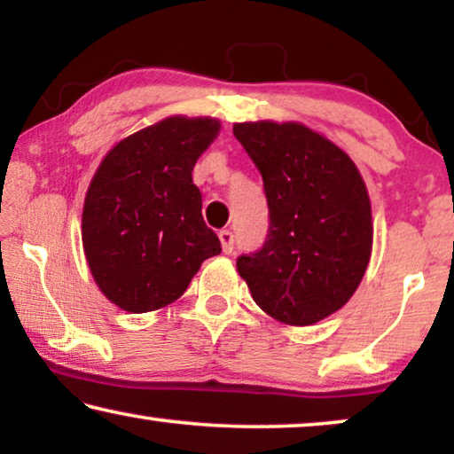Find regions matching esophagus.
Here are the masks:
<instances>
[{
  "label": "esophagus",
  "mask_w": 454,
  "mask_h": 454,
  "mask_svg": "<svg viewBox=\"0 0 454 454\" xmlns=\"http://www.w3.org/2000/svg\"><path fill=\"white\" fill-rule=\"evenodd\" d=\"M219 239H221L223 252L231 254V252H233V244H235V235H233V231H229V229H223V231H219Z\"/></svg>",
  "instance_id": "obj_1"
}]
</instances>
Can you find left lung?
Wrapping results in <instances>:
<instances>
[{"label":"left lung","instance_id":"left-lung-1","mask_svg":"<svg viewBox=\"0 0 454 454\" xmlns=\"http://www.w3.org/2000/svg\"><path fill=\"white\" fill-rule=\"evenodd\" d=\"M269 202L260 250L238 270L254 301L287 325H314L343 308L372 252L368 190L353 160L301 123H235Z\"/></svg>","mask_w":454,"mask_h":454}]
</instances>
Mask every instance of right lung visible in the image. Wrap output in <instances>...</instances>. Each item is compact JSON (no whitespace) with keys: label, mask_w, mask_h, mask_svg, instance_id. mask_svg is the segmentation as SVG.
I'll return each mask as SVG.
<instances>
[{"label":"right lung","mask_w":454,"mask_h":454,"mask_svg":"<svg viewBox=\"0 0 454 454\" xmlns=\"http://www.w3.org/2000/svg\"><path fill=\"white\" fill-rule=\"evenodd\" d=\"M219 134L210 117H167L115 145L86 192L82 244L105 295L153 312L188 289L221 241L202 219L192 169Z\"/></svg>","instance_id":"add662e5"}]
</instances>
